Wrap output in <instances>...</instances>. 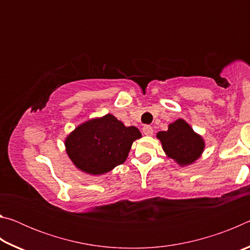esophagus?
<instances>
[{
    "mask_svg": "<svg viewBox=\"0 0 250 250\" xmlns=\"http://www.w3.org/2000/svg\"><path fill=\"white\" fill-rule=\"evenodd\" d=\"M142 131H143V134H146V135H152V134H153V129H152V126H150V125H145V126H143Z\"/></svg>",
    "mask_w": 250,
    "mask_h": 250,
    "instance_id": "esophagus-1",
    "label": "esophagus"
}]
</instances>
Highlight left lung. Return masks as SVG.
<instances>
[{
	"label": "left lung",
	"mask_w": 250,
	"mask_h": 250,
	"mask_svg": "<svg viewBox=\"0 0 250 250\" xmlns=\"http://www.w3.org/2000/svg\"><path fill=\"white\" fill-rule=\"evenodd\" d=\"M164 153L180 167L192 166L201 158L205 149V141L188 122L177 119L168 125L167 131L156 133Z\"/></svg>",
	"instance_id": "8db88e82"
}]
</instances>
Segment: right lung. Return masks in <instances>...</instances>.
<instances>
[{
  "label": "right lung",
  "mask_w": 250,
  "mask_h": 250,
  "mask_svg": "<svg viewBox=\"0 0 250 250\" xmlns=\"http://www.w3.org/2000/svg\"><path fill=\"white\" fill-rule=\"evenodd\" d=\"M141 137L138 128L107 113L76 126L65 139V149L79 171L97 176L124 163L133 141Z\"/></svg>",
  "instance_id": "obj_1"
}]
</instances>
